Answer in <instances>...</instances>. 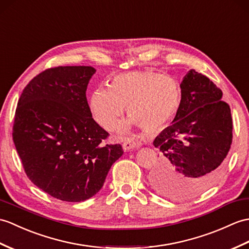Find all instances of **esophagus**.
Instances as JSON below:
<instances>
[{"label": "esophagus", "mask_w": 249, "mask_h": 249, "mask_svg": "<svg viewBox=\"0 0 249 249\" xmlns=\"http://www.w3.org/2000/svg\"><path fill=\"white\" fill-rule=\"evenodd\" d=\"M140 146H141V143L136 142L130 138H125L124 141H123V149H124V151H129V149L138 148Z\"/></svg>", "instance_id": "esophagus-1"}]
</instances>
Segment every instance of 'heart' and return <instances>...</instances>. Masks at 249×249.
<instances>
[{"mask_svg": "<svg viewBox=\"0 0 249 249\" xmlns=\"http://www.w3.org/2000/svg\"><path fill=\"white\" fill-rule=\"evenodd\" d=\"M181 102L180 86L171 77L155 71H134L114 76L108 87H98L90 97L95 122L112 130L127 106L128 121L120 125L126 131L131 124L156 131L175 118Z\"/></svg>", "mask_w": 249, "mask_h": 249, "instance_id": "1", "label": "heart"}]
</instances>
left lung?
<instances>
[{"label": "left lung", "mask_w": 249, "mask_h": 249, "mask_svg": "<svg viewBox=\"0 0 249 249\" xmlns=\"http://www.w3.org/2000/svg\"><path fill=\"white\" fill-rule=\"evenodd\" d=\"M181 102L173 124L155 139L161 161L153 183L161 195L188 199L211 188L221 176L232 143L230 107L222 90L190 70L180 84Z\"/></svg>", "instance_id": "1"}]
</instances>
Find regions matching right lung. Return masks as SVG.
Here are the masks:
<instances>
[{"mask_svg":"<svg viewBox=\"0 0 249 249\" xmlns=\"http://www.w3.org/2000/svg\"><path fill=\"white\" fill-rule=\"evenodd\" d=\"M95 69H46L23 90L16 109L13 139L27 177L53 197L77 203L103 187L121 144L92 118L86 97Z\"/></svg>","mask_w":249,"mask_h":249,"instance_id":"right-lung-1","label":"right lung"}]
</instances>
